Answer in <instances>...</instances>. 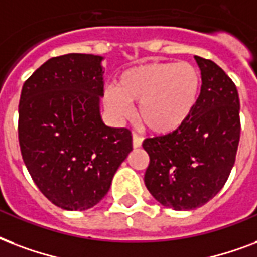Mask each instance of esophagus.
Returning a JSON list of instances; mask_svg holds the SVG:
<instances>
[{
  "mask_svg": "<svg viewBox=\"0 0 257 257\" xmlns=\"http://www.w3.org/2000/svg\"><path fill=\"white\" fill-rule=\"evenodd\" d=\"M142 142H143V138H141V137L137 134H133V146H134L135 149L142 146Z\"/></svg>",
  "mask_w": 257,
  "mask_h": 257,
  "instance_id": "esophagus-1",
  "label": "esophagus"
}]
</instances>
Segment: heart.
<instances>
[{
    "instance_id": "1",
    "label": "heart",
    "mask_w": 257,
    "mask_h": 257,
    "mask_svg": "<svg viewBox=\"0 0 257 257\" xmlns=\"http://www.w3.org/2000/svg\"><path fill=\"white\" fill-rule=\"evenodd\" d=\"M202 77L190 63H149L127 69L116 85L104 89L103 103L118 119L128 118L139 103L138 122L154 134L178 130L196 108Z\"/></svg>"
}]
</instances>
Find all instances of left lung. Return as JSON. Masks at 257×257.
Returning a JSON list of instances; mask_svg holds the SVG:
<instances>
[{"mask_svg":"<svg viewBox=\"0 0 257 257\" xmlns=\"http://www.w3.org/2000/svg\"><path fill=\"white\" fill-rule=\"evenodd\" d=\"M202 88L192 116L170 134L147 138L145 185L161 205L192 210L225 185L240 141V100L230 77L212 60L194 56Z\"/></svg>","mask_w":257,"mask_h":257,"instance_id":"left-lung-1","label":"left lung"}]
</instances>
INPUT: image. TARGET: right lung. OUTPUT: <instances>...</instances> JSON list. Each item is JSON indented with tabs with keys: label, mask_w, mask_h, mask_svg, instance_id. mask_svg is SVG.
Wrapping results in <instances>:
<instances>
[{
	"label": "right lung",
	"mask_w": 257,
	"mask_h": 257,
	"mask_svg": "<svg viewBox=\"0 0 257 257\" xmlns=\"http://www.w3.org/2000/svg\"><path fill=\"white\" fill-rule=\"evenodd\" d=\"M104 57L68 53L45 61L23 85L19 141L37 188L65 210H87L106 196L133 150L130 130L100 116Z\"/></svg>",
	"instance_id": "obj_1"
}]
</instances>
